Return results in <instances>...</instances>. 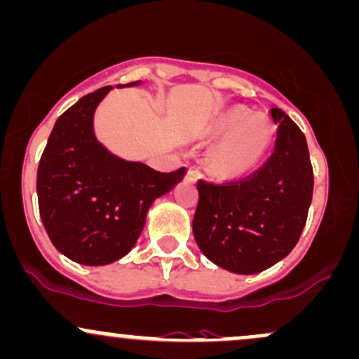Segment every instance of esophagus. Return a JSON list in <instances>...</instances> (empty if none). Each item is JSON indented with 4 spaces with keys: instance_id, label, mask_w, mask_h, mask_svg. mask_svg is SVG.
Listing matches in <instances>:
<instances>
[{
    "instance_id": "esophagus-1",
    "label": "esophagus",
    "mask_w": 359,
    "mask_h": 359,
    "mask_svg": "<svg viewBox=\"0 0 359 359\" xmlns=\"http://www.w3.org/2000/svg\"><path fill=\"white\" fill-rule=\"evenodd\" d=\"M198 177H199V172L198 170H194V168H189V170H187V179L198 180Z\"/></svg>"
}]
</instances>
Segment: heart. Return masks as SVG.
Masks as SVG:
<instances>
[{
	"instance_id": "b5f03b06",
	"label": "heart",
	"mask_w": 359,
	"mask_h": 359,
	"mask_svg": "<svg viewBox=\"0 0 359 359\" xmlns=\"http://www.w3.org/2000/svg\"><path fill=\"white\" fill-rule=\"evenodd\" d=\"M210 133L223 136L215 149L212 161L224 175H242L257 167L273 136L266 117L249 116L242 107L219 112L211 122Z\"/></svg>"
}]
</instances>
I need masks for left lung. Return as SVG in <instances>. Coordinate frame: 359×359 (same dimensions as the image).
Instances as JSON below:
<instances>
[{
    "mask_svg": "<svg viewBox=\"0 0 359 359\" xmlns=\"http://www.w3.org/2000/svg\"><path fill=\"white\" fill-rule=\"evenodd\" d=\"M271 117L278 136L261 168L231 182H198L196 242L211 262L237 274L261 273L285 259L300 240L312 203L305 135L281 109H271Z\"/></svg>",
    "mask_w": 359,
    "mask_h": 359,
    "instance_id": "left-lung-1",
    "label": "left lung"
}]
</instances>
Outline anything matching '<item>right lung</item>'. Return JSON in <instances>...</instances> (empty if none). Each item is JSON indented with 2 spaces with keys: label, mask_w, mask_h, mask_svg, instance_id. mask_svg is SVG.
Returning a JSON list of instances; mask_svg holds the SVG:
<instances>
[{
  "label": "right lung",
  "mask_w": 359,
  "mask_h": 359,
  "mask_svg": "<svg viewBox=\"0 0 359 359\" xmlns=\"http://www.w3.org/2000/svg\"><path fill=\"white\" fill-rule=\"evenodd\" d=\"M110 90L104 86L81 97L59 116L37 170L39 211L47 235L61 254L85 266L124 257L140 238L153 201L186 175V167L153 170L98 143L93 114Z\"/></svg>",
  "instance_id": "right-lung-1"
}]
</instances>
